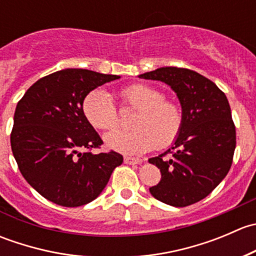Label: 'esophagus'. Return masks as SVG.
I'll return each instance as SVG.
<instances>
[{
	"instance_id": "obj_1",
	"label": "esophagus",
	"mask_w": 256,
	"mask_h": 256,
	"mask_svg": "<svg viewBox=\"0 0 256 256\" xmlns=\"http://www.w3.org/2000/svg\"><path fill=\"white\" fill-rule=\"evenodd\" d=\"M124 162L128 164H142V160L138 158V157H128L126 156L125 158H124Z\"/></svg>"
}]
</instances>
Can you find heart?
<instances>
[{"label": "heart", "instance_id": "obj_1", "mask_svg": "<svg viewBox=\"0 0 256 256\" xmlns=\"http://www.w3.org/2000/svg\"><path fill=\"white\" fill-rule=\"evenodd\" d=\"M121 104L136 110L134 130H115L104 136L108 148L124 154H138L167 147L176 141L183 126V112L176 102L164 99L161 90L146 84H131L118 92ZM82 112L92 128L109 130L118 125V112L109 92L95 89L85 96Z\"/></svg>", "mask_w": 256, "mask_h": 256}]
</instances>
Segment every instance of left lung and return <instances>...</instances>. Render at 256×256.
Wrapping results in <instances>:
<instances>
[{"instance_id": "obj_1", "label": "left lung", "mask_w": 256, "mask_h": 256, "mask_svg": "<svg viewBox=\"0 0 256 256\" xmlns=\"http://www.w3.org/2000/svg\"><path fill=\"white\" fill-rule=\"evenodd\" d=\"M138 78L170 85L183 112L176 141L148 160L161 171V180L150 193L174 207L200 202L224 180L233 162L236 138L228 99L212 80L190 69L164 66Z\"/></svg>"}]
</instances>
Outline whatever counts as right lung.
I'll return each mask as SVG.
<instances>
[{
    "label": "right lung",
    "mask_w": 256,
    "mask_h": 256,
    "mask_svg": "<svg viewBox=\"0 0 256 256\" xmlns=\"http://www.w3.org/2000/svg\"><path fill=\"white\" fill-rule=\"evenodd\" d=\"M118 78L63 69L36 82L18 102L12 152L22 176L46 200L63 207L86 204L122 164L115 151L89 152L102 140L82 112V102L92 90Z\"/></svg>",
    "instance_id": "add662e5"
}]
</instances>
